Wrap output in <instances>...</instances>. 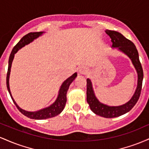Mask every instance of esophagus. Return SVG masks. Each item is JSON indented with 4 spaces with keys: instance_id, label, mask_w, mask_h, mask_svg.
<instances>
[{
    "instance_id": "esophagus-1",
    "label": "esophagus",
    "mask_w": 149,
    "mask_h": 149,
    "mask_svg": "<svg viewBox=\"0 0 149 149\" xmlns=\"http://www.w3.org/2000/svg\"><path fill=\"white\" fill-rule=\"evenodd\" d=\"M79 73L80 74H85V73H86V72H87V69H85V67H81L80 68V69H79Z\"/></svg>"
}]
</instances>
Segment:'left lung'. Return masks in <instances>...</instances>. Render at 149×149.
Instances as JSON below:
<instances>
[{
    "label": "left lung",
    "mask_w": 149,
    "mask_h": 149,
    "mask_svg": "<svg viewBox=\"0 0 149 149\" xmlns=\"http://www.w3.org/2000/svg\"><path fill=\"white\" fill-rule=\"evenodd\" d=\"M106 33L111 39L112 47H118L120 50L125 53L130 58L138 73V85L134 95L127 103L119 107H109L100 103L94 94L91 81L90 79H87V102L91 110L97 115L107 118H111L118 117L130 111L136 104L141 95L143 73L142 66L139 61L138 51L134 44L122 34L115 31L107 30Z\"/></svg>",
    "instance_id": "left-lung-1"
}]
</instances>
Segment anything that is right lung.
<instances>
[{"instance_id": "right-lung-1", "label": "right lung", "mask_w": 149, "mask_h": 149, "mask_svg": "<svg viewBox=\"0 0 149 149\" xmlns=\"http://www.w3.org/2000/svg\"><path fill=\"white\" fill-rule=\"evenodd\" d=\"M42 33V32H33V33H29L24 36L22 37L21 40L19 41V42L16 45L13 47V50H12L11 54H10L9 57V61H8V73H7V77H6V84L7 88H8V92H9L10 97H11L12 100H13V102H14L15 106L18 109V110L22 113L23 115L26 116V117L30 118L31 119H36V120H42V119H47L49 118H52L54 116H57L62 111L63 109L65 107V104L66 102V93H67L68 90H69V85L73 82V80L75 79V78L77 76V73H75L73 74L71 77H69L68 79H66L63 83L62 85H61L60 90H59V94L58 95V97L57 100L55 101L54 104H52L50 107L45 108V109H42V110L38 111L36 112H29L23 110L21 108H19L17 106V104L15 103V100H13V97L11 95V92H10V87H9V76L10 73V68H11L12 62H13V58H14L15 54L16 53L20 48L24 47L25 45H27L29 42H31L32 40L36 38L38 36Z\"/></svg>"}]
</instances>
